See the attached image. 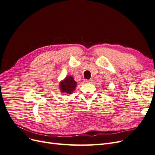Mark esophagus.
Wrapping results in <instances>:
<instances>
[{"instance_id": "1", "label": "esophagus", "mask_w": 155, "mask_h": 155, "mask_svg": "<svg viewBox=\"0 0 155 155\" xmlns=\"http://www.w3.org/2000/svg\"><path fill=\"white\" fill-rule=\"evenodd\" d=\"M92 79H86V80H85V82L87 83H92Z\"/></svg>"}]
</instances>
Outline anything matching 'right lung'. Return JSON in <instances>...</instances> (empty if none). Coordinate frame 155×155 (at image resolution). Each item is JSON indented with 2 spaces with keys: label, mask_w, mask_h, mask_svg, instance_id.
<instances>
[{
  "label": "right lung",
  "mask_w": 155,
  "mask_h": 155,
  "mask_svg": "<svg viewBox=\"0 0 155 155\" xmlns=\"http://www.w3.org/2000/svg\"><path fill=\"white\" fill-rule=\"evenodd\" d=\"M77 83L75 81L74 78L72 76H66L63 80L59 83V88L62 93H67L68 94H72L76 88Z\"/></svg>",
  "instance_id": "1"
}]
</instances>
